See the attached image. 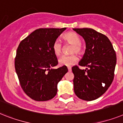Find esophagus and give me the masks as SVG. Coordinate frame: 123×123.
Instances as JSON below:
<instances>
[{"instance_id": "obj_1", "label": "esophagus", "mask_w": 123, "mask_h": 123, "mask_svg": "<svg viewBox=\"0 0 123 123\" xmlns=\"http://www.w3.org/2000/svg\"><path fill=\"white\" fill-rule=\"evenodd\" d=\"M68 70L69 72H71L72 71V68H71V67H68Z\"/></svg>"}]
</instances>
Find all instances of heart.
<instances>
[{
  "instance_id": "b5f03b06",
  "label": "heart",
  "mask_w": 123,
  "mask_h": 123,
  "mask_svg": "<svg viewBox=\"0 0 123 123\" xmlns=\"http://www.w3.org/2000/svg\"><path fill=\"white\" fill-rule=\"evenodd\" d=\"M63 39L65 44H72L71 53H77L81 55L84 52V48L81 44L80 38L75 32H68L63 36ZM52 50L56 56L61 55L63 50V46L60 42L56 40L52 44ZM78 60V57L75 53L70 55H64L60 58V65L67 67H70Z\"/></svg>"
}]
</instances>
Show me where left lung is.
Instances as JSON below:
<instances>
[{"instance_id": "left-lung-1", "label": "left lung", "mask_w": 123, "mask_h": 123, "mask_svg": "<svg viewBox=\"0 0 123 123\" xmlns=\"http://www.w3.org/2000/svg\"><path fill=\"white\" fill-rule=\"evenodd\" d=\"M86 41V49L79 65L72 67L74 92L79 98L91 101L104 94L114 77L116 55L108 37L91 28H74Z\"/></svg>"}]
</instances>
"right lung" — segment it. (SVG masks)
<instances>
[{"instance_id": "1", "label": "right lung", "mask_w": 123, "mask_h": 123, "mask_svg": "<svg viewBox=\"0 0 123 123\" xmlns=\"http://www.w3.org/2000/svg\"><path fill=\"white\" fill-rule=\"evenodd\" d=\"M65 29L39 28L19 43L15 69L21 88L33 100L53 99L57 93L58 83L68 72L66 66L51 68L58 63L52 44Z\"/></svg>"}]
</instances>
